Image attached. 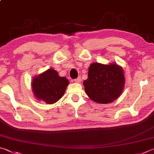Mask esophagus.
I'll return each instance as SVG.
<instances>
[{"label":"esophagus","mask_w":154,"mask_h":154,"mask_svg":"<svg viewBox=\"0 0 154 154\" xmlns=\"http://www.w3.org/2000/svg\"><path fill=\"white\" fill-rule=\"evenodd\" d=\"M74 81L76 83H80V82H81V78L79 77V78H78V79H75L74 80Z\"/></svg>","instance_id":"34e87169"}]
</instances>
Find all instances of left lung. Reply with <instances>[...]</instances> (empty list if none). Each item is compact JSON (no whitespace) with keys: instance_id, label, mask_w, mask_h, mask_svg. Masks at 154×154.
Here are the masks:
<instances>
[{"instance_id":"8db88e82","label":"left lung","mask_w":154,"mask_h":154,"mask_svg":"<svg viewBox=\"0 0 154 154\" xmlns=\"http://www.w3.org/2000/svg\"><path fill=\"white\" fill-rule=\"evenodd\" d=\"M87 95L99 103H111L120 95L125 85L123 70L117 64L93 63L83 82Z\"/></svg>"}]
</instances>
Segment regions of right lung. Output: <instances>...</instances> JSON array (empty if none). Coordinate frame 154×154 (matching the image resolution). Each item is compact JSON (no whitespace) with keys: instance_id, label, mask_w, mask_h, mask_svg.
Here are the masks:
<instances>
[{"instance_id":"right-lung-1","label":"right lung","mask_w":154,"mask_h":154,"mask_svg":"<svg viewBox=\"0 0 154 154\" xmlns=\"http://www.w3.org/2000/svg\"><path fill=\"white\" fill-rule=\"evenodd\" d=\"M68 84L69 81L66 77H60L57 72L49 69L34 78L32 89L38 100L52 104L63 97Z\"/></svg>"}]
</instances>
